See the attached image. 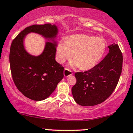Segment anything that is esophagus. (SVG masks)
I'll return each mask as SVG.
<instances>
[{
    "label": "esophagus",
    "mask_w": 133,
    "mask_h": 133,
    "mask_svg": "<svg viewBox=\"0 0 133 133\" xmlns=\"http://www.w3.org/2000/svg\"><path fill=\"white\" fill-rule=\"evenodd\" d=\"M72 74H73V73H72L71 70H69L68 69H65L64 70V75L65 77H68Z\"/></svg>",
    "instance_id": "34e87169"
}]
</instances>
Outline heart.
I'll return each instance as SVG.
<instances>
[{
  "label": "heart",
  "instance_id": "heart-1",
  "mask_svg": "<svg viewBox=\"0 0 133 133\" xmlns=\"http://www.w3.org/2000/svg\"><path fill=\"white\" fill-rule=\"evenodd\" d=\"M106 50V43L101 37L75 34L59 41L56 47V59L63 63L74 54L70 65L83 70H90L97 64Z\"/></svg>",
  "mask_w": 133,
  "mask_h": 133
}]
</instances>
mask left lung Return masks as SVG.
<instances>
[{
    "label": "left lung",
    "instance_id": "obj_1",
    "mask_svg": "<svg viewBox=\"0 0 133 133\" xmlns=\"http://www.w3.org/2000/svg\"><path fill=\"white\" fill-rule=\"evenodd\" d=\"M109 53L93 68L77 72L76 84L72 88L75 101L82 106L99 104L112 95L122 74L123 56L118 45L108 46Z\"/></svg>",
    "mask_w": 133,
    "mask_h": 133
}]
</instances>
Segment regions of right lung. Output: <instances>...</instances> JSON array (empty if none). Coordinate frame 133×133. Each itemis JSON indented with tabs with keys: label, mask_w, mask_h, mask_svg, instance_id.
<instances>
[{
	"label": "right lung",
	"mask_w": 133,
	"mask_h": 133,
	"mask_svg": "<svg viewBox=\"0 0 133 133\" xmlns=\"http://www.w3.org/2000/svg\"><path fill=\"white\" fill-rule=\"evenodd\" d=\"M31 32L47 41L38 56L30 54L24 46L25 38ZM58 34L56 24H35L25 28L11 43L9 59L13 82L18 90L32 100L40 101L49 97L64 77V68L55 60Z\"/></svg>",
	"instance_id": "add662e5"
}]
</instances>
